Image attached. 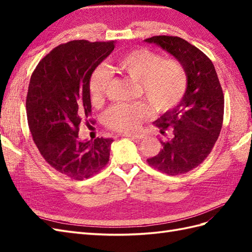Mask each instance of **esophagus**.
<instances>
[{
	"label": "esophagus",
	"mask_w": 252,
	"mask_h": 252,
	"mask_svg": "<svg viewBox=\"0 0 252 252\" xmlns=\"http://www.w3.org/2000/svg\"><path fill=\"white\" fill-rule=\"evenodd\" d=\"M123 136H127V137H131L133 140H144V138L146 137L145 134H131V133H126V134H123Z\"/></svg>",
	"instance_id": "34e87169"
}]
</instances>
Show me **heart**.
<instances>
[{"mask_svg": "<svg viewBox=\"0 0 252 252\" xmlns=\"http://www.w3.org/2000/svg\"><path fill=\"white\" fill-rule=\"evenodd\" d=\"M117 70L137 82V94L143 96L155 114H164L180 104L189 87L185 67L173 58H163L152 50H131L117 57ZM110 82V73L104 66L94 68L89 80V93L93 104L104 99ZM151 115L143 101L116 104L106 111L105 125L117 132H133Z\"/></svg>", "mask_w": 252, "mask_h": 252, "instance_id": "obj_1", "label": "heart"}]
</instances>
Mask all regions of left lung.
Here are the masks:
<instances>
[{"instance_id":"left-lung-1","label":"left lung","mask_w":252,"mask_h":252,"mask_svg":"<svg viewBox=\"0 0 252 252\" xmlns=\"http://www.w3.org/2000/svg\"><path fill=\"white\" fill-rule=\"evenodd\" d=\"M156 43L183 65L189 87L180 104L154 125L162 135V149L147 159L151 167L168 175H180L203 162L218 140L224 116V95L216 68L205 53L179 36L155 35L145 40Z\"/></svg>"}]
</instances>
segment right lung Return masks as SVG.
Returning <instances> with one entry per match:
<instances>
[{
    "label": "right lung",
    "mask_w": 252,
    "mask_h": 252,
    "mask_svg": "<svg viewBox=\"0 0 252 252\" xmlns=\"http://www.w3.org/2000/svg\"><path fill=\"white\" fill-rule=\"evenodd\" d=\"M115 43H63L42 58L31 74L26 109L32 138L45 161L72 180L89 179L109 161L111 138L80 142L78 133L81 122L89 123L92 115L91 73L114 51Z\"/></svg>",
    "instance_id": "1"
}]
</instances>
